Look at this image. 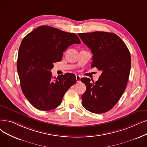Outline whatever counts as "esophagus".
I'll list each match as a JSON object with an SVG mask.
<instances>
[{"label":"esophagus","instance_id":"1","mask_svg":"<svg viewBox=\"0 0 147 147\" xmlns=\"http://www.w3.org/2000/svg\"><path fill=\"white\" fill-rule=\"evenodd\" d=\"M76 81H77L78 83H80V79H81V76L79 75H76Z\"/></svg>","mask_w":147,"mask_h":147}]
</instances>
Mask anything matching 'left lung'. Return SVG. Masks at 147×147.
I'll return each mask as SVG.
<instances>
[{
    "mask_svg": "<svg viewBox=\"0 0 147 147\" xmlns=\"http://www.w3.org/2000/svg\"><path fill=\"white\" fill-rule=\"evenodd\" d=\"M78 35L93 54L91 67L102 72L95 83L89 78L80 79L86 86L82 105L92 113L106 112L117 103L125 89L131 68L130 52L113 33L97 31Z\"/></svg>",
    "mask_w": 147,
    "mask_h": 147,
    "instance_id": "left-lung-1",
    "label": "left lung"
}]
</instances>
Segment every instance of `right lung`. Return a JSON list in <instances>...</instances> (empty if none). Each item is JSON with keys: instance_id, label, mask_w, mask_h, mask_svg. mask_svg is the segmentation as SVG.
Wrapping results in <instances>:
<instances>
[{"instance_id": "1", "label": "right lung", "mask_w": 147, "mask_h": 147, "mask_svg": "<svg viewBox=\"0 0 147 147\" xmlns=\"http://www.w3.org/2000/svg\"><path fill=\"white\" fill-rule=\"evenodd\" d=\"M74 33L49 26L38 27L25 36L18 50L17 71L22 90L34 107L50 111L58 107L68 89L76 82L71 73L53 78V63L62 60L63 52L80 44Z\"/></svg>"}]
</instances>
